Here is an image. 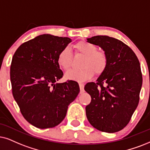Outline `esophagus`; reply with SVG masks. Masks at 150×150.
Masks as SVG:
<instances>
[{
    "label": "esophagus",
    "instance_id": "obj_1",
    "mask_svg": "<svg viewBox=\"0 0 150 150\" xmlns=\"http://www.w3.org/2000/svg\"><path fill=\"white\" fill-rule=\"evenodd\" d=\"M79 88H80V93H82L84 92V84H82V83H79Z\"/></svg>",
    "mask_w": 150,
    "mask_h": 150
}]
</instances>
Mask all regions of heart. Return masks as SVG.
<instances>
[{
	"mask_svg": "<svg viewBox=\"0 0 150 150\" xmlns=\"http://www.w3.org/2000/svg\"><path fill=\"white\" fill-rule=\"evenodd\" d=\"M75 54L84 56L81 62L80 70H72L66 73V79L77 81H84L92 78L94 74L100 75L107 69L108 57L105 52L98 50L96 45L86 41H80L73 45ZM73 54L68 48H64L59 52L57 62L64 71L71 67Z\"/></svg>",
	"mask_w": 150,
	"mask_h": 150,
	"instance_id": "b5f03b06",
	"label": "heart"
}]
</instances>
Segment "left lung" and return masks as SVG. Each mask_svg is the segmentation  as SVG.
Returning <instances> with one entry per match:
<instances>
[{
  "label": "left lung",
  "mask_w": 150,
  "mask_h": 150,
  "mask_svg": "<svg viewBox=\"0 0 150 150\" xmlns=\"http://www.w3.org/2000/svg\"><path fill=\"white\" fill-rule=\"evenodd\" d=\"M87 40L101 47L109 60L97 82L85 85L91 97L86 107L87 119L101 132H119L127 125L139 102L143 83L140 62L134 51L118 39L98 35Z\"/></svg>",
  "instance_id": "left-lung-1"
}]
</instances>
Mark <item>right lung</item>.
Here are the masks:
<instances>
[{
	"mask_svg": "<svg viewBox=\"0 0 150 150\" xmlns=\"http://www.w3.org/2000/svg\"><path fill=\"white\" fill-rule=\"evenodd\" d=\"M71 42L68 37L41 35L22 43L13 55L12 95L24 118L37 128L58 125L79 92L75 81L56 83L64 75L57 55Z\"/></svg>",
	"mask_w": 150,
	"mask_h": 150,
	"instance_id": "1",
	"label": "right lung"
}]
</instances>
